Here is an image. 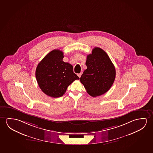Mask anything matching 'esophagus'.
Segmentation results:
<instances>
[{"label": "esophagus", "instance_id": "1", "mask_svg": "<svg viewBox=\"0 0 153 153\" xmlns=\"http://www.w3.org/2000/svg\"><path fill=\"white\" fill-rule=\"evenodd\" d=\"M78 76L80 78V76L82 75V73H80V74H77Z\"/></svg>", "mask_w": 153, "mask_h": 153}]
</instances>
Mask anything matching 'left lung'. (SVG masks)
<instances>
[{
	"label": "left lung",
	"mask_w": 153,
	"mask_h": 153,
	"mask_svg": "<svg viewBox=\"0 0 153 153\" xmlns=\"http://www.w3.org/2000/svg\"><path fill=\"white\" fill-rule=\"evenodd\" d=\"M87 69L80 78L87 93L93 97L105 93L113 85L115 78L114 66L103 50L94 48L87 55Z\"/></svg>",
	"instance_id": "obj_1"
}]
</instances>
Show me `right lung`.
Segmentation results:
<instances>
[{
  "label": "right lung",
  "instance_id": "add662e5",
  "mask_svg": "<svg viewBox=\"0 0 153 153\" xmlns=\"http://www.w3.org/2000/svg\"><path fill=\"white\" fill-rule=\"evenodd\" d=\"M64 57L61 51L53 50L40 61L36 69L38 85L49 97H62L74 80L79 79L74 73L73 66L62 60Z\"/></svg>",
  "mask_w": 153,
  "mask_h": 153
}]
</instances>
